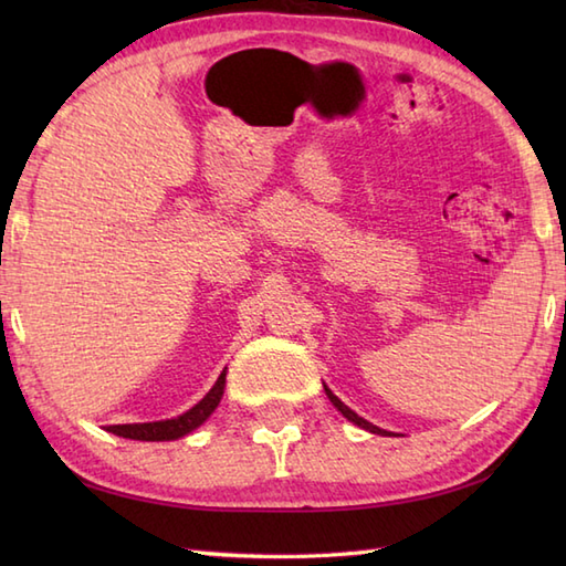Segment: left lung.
I'll return each mask as SVG.
<instances>
[{
    "label": "left lung",
    "instance_id": "obj_1",
    "mask_svg": "<svg viewBox=\"0 0 566 566\" xmlns=\"http://www.w3.org/2000/svg\"><path fill=\"white\" fill-rule=\"evenodd\" d=\"M323 389H326V396H328V399H331V403L335 406V408H338V411L347 418V420H350V423H355V426H359V428H365V430H369V432H375V436H391V432H387V430H381V428H377V426H371L369 423V420H365L363 416H357L355 411H353V408H347L340 399H338V396H335L328 387H326V384H323Z\"/></svg>",
    "mask_w": 566,
    "mask_h": 566
}]
</instances>
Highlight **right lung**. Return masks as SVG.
<instances>
[{
    "instance_id": "add662e5",
    "label": "right lung",
    "mask_w": 566,
    "mask_h": 566,
    "mask_svg": "<svg viewBox=\"0 0 566 566\" xmlns=\"http://www.w3.org/2000/svg\"><path fill=\"white\" fill-rule=\"evenodd\" d=\"M223 389H226V369L216 379L209 394L203 396L199 403H195L177 418H167V420H153V423H124V426H109V432L118 438H128V440H143V442H165V440H179L189 436L191 430H197L203 420H207L216 406L223 399Z\"/></svg>"
}]
</instances>
